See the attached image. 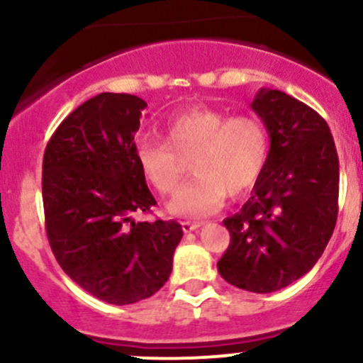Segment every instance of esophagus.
Instances as JSON below:
<instances>
[{
    "label": "esophagus",
    "mask_w": 363,
    "mask_h": 363,
    "mask_svg": "<svg viewBox=\"0 0 363 363\" xmlns=\"http://www.w3.org/2000/svg\"><path fill=\"white\" fill-rule=\"evenodd\" d=\"M182 225V230H184L186 233H189V232H195V230H199L200 228V223H191V221H182L181 223Z\"/></svg>",
    "instance_id": "obj_1"
}]
</instances>
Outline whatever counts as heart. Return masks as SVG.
<instances>
[{"label": "heart", "mask_w": 363, "mask_h": 363, "mask_svg": "<svg viewBox=\"0 0 363 363\" xmlns=\"http://www.w3.org/2000/svg\"><path fill=\"white\" fill-rule=\"evenodd\" d=\"M163 133L164 142H138L135 158L145 181L161 195H170L181 181V158L194 155L189 168L196 175L168 203L170 214L181 218H205L223 207L228 193H250L269 163V130L251 113L230 117L218 108L191 107L174 113Z\"/></svg>", "instance_id": "1"}]
</instances>
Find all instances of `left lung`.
<instances>
[{
  "label": "left lung",
  "mask_w": 363,
  "mask_h": 363,
  "mask_svg": "<svg viewBox=\"0 0 363 363\" xmlns=\"http://www.w3.org/2000/svg\"><path fill=\"white\" fill-rule=\"evenodd\" d=\"M251 108L269 130V163L251 199L223 221L230 246L218 270L240 290L270 294L323 255L337 221L339 158L323 117L290 94L263 87Z\"/></svg>",
  "instance_id": "8db88e82"
}]
</instances>
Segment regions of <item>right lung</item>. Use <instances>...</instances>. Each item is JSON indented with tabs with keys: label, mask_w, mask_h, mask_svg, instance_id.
<instances>
[{
	"label": "right lung",
	"mask_w": 363,
	"mask_h": 363,
	"mask_svg": "<svg viewBox=\"0 0 363 363\" xmlns=\"http://www.w3.org/2000/svg\"><path fill=\"white\" fill-rule=\"evenodd\" d=\"M145 107L133 94H98L57 126L43 155L50 250L80 288L113 306L155 295L182 239L174 219L133 218L156 205L135 158Z\"/></svg>",
	"instance_id": "1"
}]
</instances>
